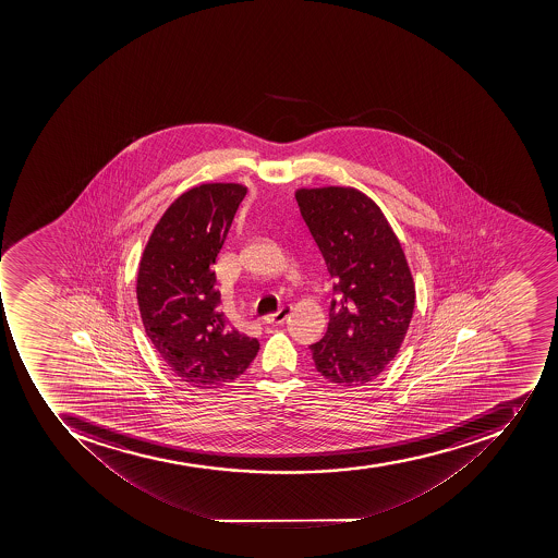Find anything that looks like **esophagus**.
<instances>
[{
  "mask_svg": "<svg viewBox=\"0 0 558 558\" xmlns=\"http://www.w3.org/2000/svg\"><path fill=\"white\" fill-rule=\"evenodd\" d=\"M291 308L290 307H282L279 308V311L276 312V314H270V316H265L264 323L265 325H282L286 319H288V316H290Z\"/></svg>",
  "mask_w": 558,
  "mask_h": 558,
  "instance_id": "34e87169",
  "label": "esophagus"
}]
</instances>
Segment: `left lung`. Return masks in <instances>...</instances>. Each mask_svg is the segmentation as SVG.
<instances>
[{
    "label": "left lung",
    "instance_id": "left-lung-1",
    "mask_svg": "<svg viewBox=\"0 0 558 558\" xmlns=\"http://www.w3.org/2000/svg\"><path fill=\"white\" fill-rule=\"evenodd\" d=\"M300 215L333 279L325 337L308 345L329 383H372L395 360L415 307L400 241L380 207L354 189L299 190Z\"/></svg>",
    "mask_w": 558,
    "mask_h": 558
}]
</instances>
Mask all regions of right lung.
Wrapping results in <instances>:
<instances>
[{
	"mask_svg": "<svg viewBox=\"0 0 558 558\" xmlns=\"http://www.w3.org/2000/svg\"><path fill=\"white\" fill-rule=\"evenodd\" d=\"M246 192L235 183L184 192L141 258L136 293L149 342L175 377L201 389L233 383L258 354V340L225 319L213 270Z\"/></svg>",
	"mask_w": 558,
	"mask_h": 558,
	"instance_id": "obj_1",
	"label": "right lung"
}]
</instances>
